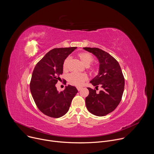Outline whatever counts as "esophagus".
<instances>
[{
    "instance_id": "34e87169",
    "label": "esophagus",
    "mask_w": 154,
    "mask_h": 154,
    "mask_svg": "<svg viewBox=\"0 0 154 154\" xmlns=\"http://www.w3.org/2000/svg\"><path fill=\"white\" fill-rule=\"evenodd\" d=\"M77 89L79 91H80L82 89V88H81V87H77Z\"/></svg>"
}]
</instances>
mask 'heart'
Masks as SVG:
<instances>
[{
	"instance_id": "1",
	"label": "heart",
	"mask_w": 154,
	"mask_h": 154,
	"mask_svg": "<svg viewBox=\"0 0 154 154\" xmlns=\"http://www.w3.org/2000/svg\"><path fill=\"white\" fill-rule=\"evenodd\" d=\"M78 57L86 66H89L94 60L93 57L88 52L80 53L78 54ZM70 60V57H68L64 60L63 64V68L64 70H68ZM91 70H93V68H91ZM67 78L69 83L77 86H82L84 83V82L88 80V76L85 73L79 74L75 72H72L68 75Z\"/></svg>"
}]
</instances>
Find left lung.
Listing matches in <instances>:
<instances>
[{
	"label": "left lung",
	"mask_w": 154,
	"mask_h": 154,
	"mask_svg": "<svg viewBox=\"0 0 154 154\" xmlns=\"http://www.w3.org/2000/svg\"><path fill=\"white\" fill-rule=\"evenodd\" d=\"M93 54L99 61V74L90 81L95 89L87 88L89 94L85 99L86 108L91 113L103 116L112 112L120 103L124 90L125 80L117 60L106 52L96 48H83Z\"/></svg>",
	"instance_id": "obj_1"
}]
</instances>
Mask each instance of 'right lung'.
I'll list each match as a JSON object with an SVG mask.
<instances>
[{
    "instance_id": "obj_1",
    "label": "right lung",
    "mask_w": 154,
    "mask_h": 154,
    "mask_svg": "<svg viewBox=\"0 0 154 154\" xmlns=\"http://www.w3.org/2000/svg\"><path fill=\"white\" fill-rule=\"evenodd\" d=\"M76 48L53 49L38 62L33 71L30 83L33 99L39 110L49 117L58 118L66 113L78 92L75 86L70 85L61 92L55 86L61 79L64 60Z\"/></svg>"
}]
</instances>
